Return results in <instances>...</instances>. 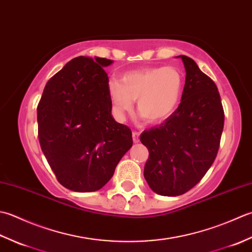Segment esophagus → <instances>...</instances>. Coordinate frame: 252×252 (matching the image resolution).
Here are the masks:
<instances>
[{"instance_id":"1","label":"esophagus","mask_w":252,"mask_h":252,"mask_svg":"<svg viewBox=\"0 0 252 252\" xmlns=\"http://www.w3.org/2000/svg\"><path fill=\"white\" fill-rule=\"evenodd\" d=\"M132 140L135 143H138L140 141L139 139V133H138L137 131H132Z\"/></svg>"}]
</instances>
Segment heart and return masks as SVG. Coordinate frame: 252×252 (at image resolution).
Masks as SVG:
<instances>
[{"mask_svg":"<svg viewBox=\"0 0 252 252\" xmlns=\"http://www.w3.org/2000/svg\"><path fill=\"white\" fill-rule=\"evenodd\" d=\"M183 89L182 74L172 66L128 71L111 79L107 92L113 114L123 121L137 99V110L151 124L165 121L176 110Z\"/></svg>","mask_w":252,"mask_h":252,"instance_id":"obj_1","label":"heart"}]
</instances>
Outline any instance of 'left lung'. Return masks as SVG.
<instances>
[{"instance_id": "obj_1", "label": "left lung", "mask_w": 252, "mask_h": 252, "mask_svg": "<svg viewBox=\"0 0 252 252\" xmlns=\"http://www.w3.org/2000/svg\"><path fill=\"white\" fill-rule=\"evenodd\" d=\"M176 58L186 71L181 104L163 124L140 136L149 150L143 176L153 191L167 197L181 196L201 181L217 158L224 127L214 81L192 59Z\"/></svg>"}]
</instances>
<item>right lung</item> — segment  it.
<instances>
[{"label":"right lung","mask_w":252,"mask_h":252,"mask_svg":"<svg viewBox=\"0 0 252 252\" xmlns=\"http://www.w3.org/2000/svg\"><path fill=\"white\" fill-rule=\"evenodd\" d=\"M112 60L78 56L45 85L39 102L41 149L56 178L77 192L101 189L132 146L131 130L112 116L104 67Z\"/></svg>","instance_id":"1"}]
</instances>
